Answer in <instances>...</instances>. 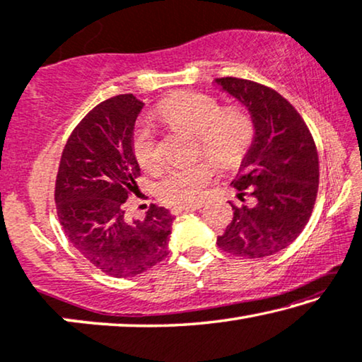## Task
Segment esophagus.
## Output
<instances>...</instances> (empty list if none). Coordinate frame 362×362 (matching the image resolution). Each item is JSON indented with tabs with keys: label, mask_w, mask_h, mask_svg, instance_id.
<instances>
[{
	"label": "esophagus",
	"mask_w": 362,
	"mask_h": 362,
	"mask_svg": "<svg viewBox=\"0 0 362 362\" xmlns=\"http://www.w3.org/2000/svg\"><path fill=\"white\" fill-rule=\"evenodd\" d=\"M203 206V203H195V204H179V206H172L170 211L172 214H180L185 211H193V209H199Z\"/></svg>",
	"instance_id": "34e87169"
}]
</instances>
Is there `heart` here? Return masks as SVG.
Listing matches in <instances>:
<instances>
[{
    "instance_id": "heart-1",
    "label": "heart",
    "mask_w": 362,
    "mask_h": 362,
    "mask_svg": "<svg viewBox=\"0 0 362 362\" xmlns=\"http://www.w3.org/2000/svg\"><path fill=\"white\" fill-rule=\"evenodd\" d=\"M156 113L170 125L197 133L199 148L224 167L239 164L255 138V125L249 112L242 107L223 109L208 94H174L160 102ZM133 153L144 170L153 172L163 165V149L148 123H139L134 128ZM213 174L214 167L208 159L170 165L156 183V193L167 204L197 203L203 198Z\"/></svg>"
}]
</instances>
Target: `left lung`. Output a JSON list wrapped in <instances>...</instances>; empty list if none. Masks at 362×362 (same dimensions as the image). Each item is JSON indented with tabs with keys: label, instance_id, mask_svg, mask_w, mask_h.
Masks as SVG:
<instances>
[{
	"label": "left lung",
	"instance_id": "obj_1",
	"mask_svg": "<svg viewBox=\"0 0 362 362\" xmlns=\"http://www.w3.org/2000/svg\"><path fill=\"white\" fill-rule=\"evenodd\" d=\"M224 93L249 110L255 138L233 185L250 204L235 206L219 249L244 258H263L293 244L309 221L319 192V154L299 112L276 90L253 81L218 78Z\"/></svg>",
	"mask_w": 362,
	"mask_h": 362
}]
</instances>
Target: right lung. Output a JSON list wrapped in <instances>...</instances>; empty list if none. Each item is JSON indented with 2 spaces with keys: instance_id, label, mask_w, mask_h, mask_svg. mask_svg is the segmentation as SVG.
<instances>
[{
  "instance_id": "1",
  "label": "right lung",
  "mask_w": 362,
  "mask_h": 362,
  "mask_svg": "<svg viewBox=\"0 0 362 362\" xmlns=\"http://www.w3.org/2000/svg\"><path fill=\"white\" fill-rule=\"evenodd\" d=\"M144 104L133 94L95 105L69 134L55 183L60 224L81 255L115 278L136 276L164 260L174 216L151 204L128 221L125 202L136 193L139 164L134 122Z\"/></svg>"
}]
</instances>
